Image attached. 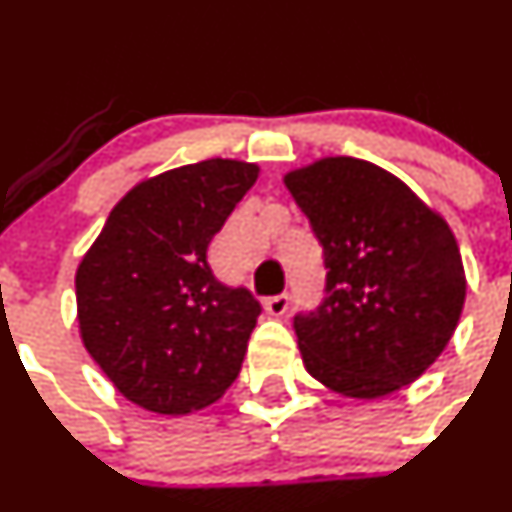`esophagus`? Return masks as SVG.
I'll use <instances>...</instances> for the list:
<instances>
[{
  "label": "esophagus",
  "mask_w": 512,
  "mask_h": 512,
  "mask_svg": "<svg viewBox=\"0 0 512 512\" xmlns=\"http://www.w3.org/2000/svg\"><path fill=\"white\" fill-rule=\"evenodd\" d=\"M290 305V293H280V295H271V298L263 300V310L268 312V315L273 317H280L285 310H288Z\"/></svg>",
  "instance_id": "34e87169"
}]
</instances>
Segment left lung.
Returning <instances> with one entry per match:
<instances>
[{"instance_id":"1","label":"left lung","mask_w":512,"mask_h":512,"mask_svg":"<svg viewBox=\"0 0 512 512\" xmlns=\"http://www.w3.org/2000/svg\"><path fill=\"white\" fill-rule=\"evenodd\" d=\"M322 244L324 298L293 317L312 378L349 398L408 386L452 339L466 278L452 229L388 170L337 156L285 175Z\"/></svg>"}]
</instances>
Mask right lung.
Instances as JSON below:
<instances>
[{"label": "right lung", "instance_id": "1", "mask_svg": "<svg viewBox=\"0 0 512 512\" xmlns=\"http://www.w3.org/2000/svg\"><path fill=\"white\" fill-rule=\"evenodd\" d=\"M256 178L229 158L156 175L126 192L82 258V342L131 403L180 415L239 376L261 302L214 278L207 249Z\"/></svg>", "mask_w": 512, "mask_h": 512}]
</instances>
